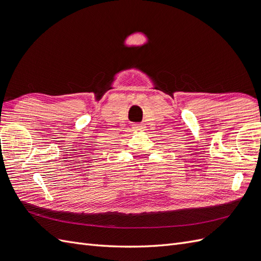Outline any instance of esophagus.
<instances>
[{
    "label": "esophagus",
    "mask_w": 261,
    "mask_h": 261,
    "mask_svg": "<svg viewBox=\"0 0 261 261\" xmlns=\"http://www.w3.org/2000/svg\"><path fill=\"white\" fill-rule=\"evenodd\" d=\"M133 129L134 130H143L144 129V125L139 124V123H135L133 125Z\"/></svg>",
    "instance_id": "1"
}]
</instances>
